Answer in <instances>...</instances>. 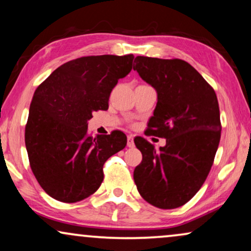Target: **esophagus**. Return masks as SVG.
Returning a JSON list of instances; mask_svg holds the SVG:
<instances>
[{"label":"esophagus","mask_w":251,"mask_h":251,"mask_svg":"<svg viewBox=\"0 0 251 251\" xmlns=\"http://www.w3.org/2000/svg\"><path fill=\"white\" fill-rule=\"evenodd\" d=\"M126 145H128V147L135 146V143H133V136H131V135L128 136V142H126Z\"/></svg>","instance_id":"obj_1"}]
</instances>
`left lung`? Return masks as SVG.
<instances>
[{"label": "left lung", "mask_w": 251, "mask_h": 251, "mask_svg": "<svg viewBox=\"0 0 251 251\" xmlns=\"http://www.w3.org/2000/svg\"><path fill=\"white\" fill-rule=\"evenodd\" d=\"M133 70L155 89L157 102L149 135L166 138L159 151L143 137L135 145L143 154L133 179L145 201L175 209L203 185L221 140L217 96L202 75L181 59L138 56Z\"/></svg>", "instance_id": "left-lung-1"}]
</instances>
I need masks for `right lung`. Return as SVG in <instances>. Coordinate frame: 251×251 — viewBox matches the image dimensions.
<instances>
[{
	"mask_svg": "<svg viewBox=\"0 0 251 251\" xmlns=\"http://www.w3.org/2000/svg\"><path fill=\"white\" fill-rule=\"evenodd\" d=\"M133 54L81 57L54 70L34 92L25 129L29 164L41 187L58 201L90 197L104 179L106 160L126 145L121 131L88 133L92 112L108 108L120 78L132 70Z\"/></svg>",
	"mask_w": 251,
	"mask_h": 251,
	"instance_id": "right-lung-1",
	"label": "right lung"
}]
</instances>
